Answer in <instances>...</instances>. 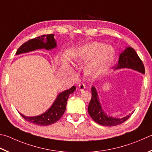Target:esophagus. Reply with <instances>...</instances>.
I'll return each mask as SVG.
<instances>
[{"label":"esophagus","instance_id":"1","mask_svg":"<svg viewBox=\"0 0 152 152\" xmlns=\"http://www.w3.org/2000/svg\"><path fill=\"white\" fill-rule=\"evenodd\" d=\"M86 88V86L84 84H80L78 85V90L80 91H83L84 90H85Z\"/></svg>","mask_w":152,"mask_h":152}]
</instances>
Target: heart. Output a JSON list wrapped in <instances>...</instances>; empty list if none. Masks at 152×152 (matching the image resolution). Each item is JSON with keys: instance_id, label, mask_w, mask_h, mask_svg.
Instances as JSON below:
<instances>
[{"instance_id": "obj_1", "label": "heart", "mask_w": 152, "mask_h": 152, "mask_svg": "<svg viewBox=\"0 0 152 152\" xmlns=\"http://www.w3.org/2000/svg\"><path fill=\"white\" fill-rule=\"evenodd\" d=\"M114 57V49L111 46L102 42H90L76 50L73 61L76 66L88 63L84 68L85 76L89 79H94L109 68Z\"/></svg>"}]
</instances>
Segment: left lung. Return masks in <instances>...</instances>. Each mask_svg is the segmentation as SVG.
<instances>
[{"label": "left lung", "instance_id": "obj_1", "mask_svg": "<svg viewBox=\"0 0 152 152\" xmlns=\"http://www.w3.org/2000/svg\"><path fill=\"white\" fill-rule=\"evenodd\" d=\"M114 68L115 70H119L122 68L132 69L142 74H145V68L142 61L135 50L129 46L126 47L122 52H121L118 64ZM91 91H92V98L88 105V110L90 117L96 123L106 126H115L126 122L133 114L134 112L121 118L110 116L103 110L97 90L94 86H92Z\"/></svg>", "mask_w": 152, "mask_h": 152}]
</instances>
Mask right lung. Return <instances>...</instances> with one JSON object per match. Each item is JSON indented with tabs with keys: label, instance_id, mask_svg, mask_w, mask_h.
I'll return each mask as SVG.
<instances>
[{
	"label": "right lung",
	"instance_id": "right-lung-1",
	"mask_svg": "<svg viewBox=\"0 0 152 152\" xmlns=\"http://www.w3.org/2000/svg\"><path fill=\"white\" fill-rule=\"evenodd\" d=\"M54 37V34L42 35V37H38L27 41L26 42L24 43L23 45L20 46V48L16 52V55L26 53V52L34 51L39 49L51 50L57 46V43ZM75 90L76 86H72L69 90H64L59 93L50 107L42 114L30 117L26 116L20 112L19 114L27 122L36 124V125H51L59 120L64 114L69 96L72 94Z\"/></svg>",
	"mask_w": 152,
	"mask_h": 152
}]
</instances>
